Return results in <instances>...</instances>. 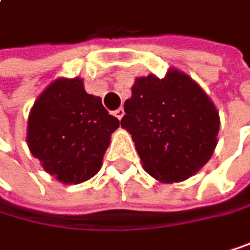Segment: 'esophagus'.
<instances>
[{
	"instance_id": "34e87169",
	"label": "esophagus",
	"mask_w": 250,
	"mask_h": 250,
	"mask_svg": "<svg viewBox=\"0 0 250 250\" xmlns=\"http://www.w3.org/2000/svg\"><path fill=\"white\" fill-rule=\"evenodd\" d=\"M114 115H115L118 120H121V118H123V115H124V109H123V108H118L117 111H114Z\"/></svg>"
}]
</instances>
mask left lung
Listing matches in <instances>:
<instances>
[{"instance_id":"1","label":"left lung","mask_w":250,"mask_h":250,"mask_svg":"<svg viewBox=\"0 0 250 250\" xmlns=\"http://www.w3.org/2000/svg\"><path fill=\"white\" fill-rule=\"evenodd\" d=\"M124 112L121 127L132 135L146 173L160 182L195 175L218 144L219 114L213 102L178 69L170 68L163 78H136Z\"/></svg>"}]
</instances>
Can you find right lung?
Segmentation results:
<instances>
[{
    "label": "right lung",
    "mask_w": 250,
    "mask_h": 250,
    "mask_svg": "<svg viewBox=\"0 0 250 250\" xmlns=\"http://www.w3.org/2000/svg\"><path fill=\"white\" fill-rule=\"evenodd\" d=\"M118 126L102 99L84 90L81 78H58L29 112L26 142L47 173L63 184H81L99 172Z\"/></svg>",
    "instance_id": "add662e5"
}]
</instances>
